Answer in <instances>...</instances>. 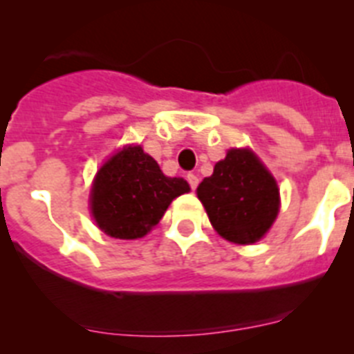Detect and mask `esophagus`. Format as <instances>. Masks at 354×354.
<instances>
[{
  "label": "esophagus",
  "mask_w": 354,
  "mask_h": 354,
  "mask_svg": "<svg viewBox=\"0 0 354 354\" xmlns=\"http://www.w3.org/2000/svg\"><path fill=\"white\" fill-rule=\"evenodd\" d=\"M187 183H189L192 189H196V186H198V177L195 174H187Z\"/></svg>",
  "instance_id": "1"
}]
</instances>
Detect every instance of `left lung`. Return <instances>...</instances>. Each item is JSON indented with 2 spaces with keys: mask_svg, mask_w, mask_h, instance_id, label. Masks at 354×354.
<instances>
[{
  "mask_svg": "<svg viewBox=\"0 0 354 354\" xmlns=\"http://www.w3.org/2000/svg\"><path fill=\"white\" fill-rule=\"evenodd\" d=\"M212 228L234 245H255L280 212V187L250 147H232L196 187Z\"/></svg>",
  "mask_w": 354,
  "mask_h": 354,
  "instance_id": "obj_1",
  "label": "left lung"
}]
</instances>
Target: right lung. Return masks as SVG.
Wrapping results in <instances>:
<instances>
[{"instance_id":"obj_1","label":"right lung","mask_w":354,"mask_h":354,"mask_svg":"<svg viewBox=\"0 0 354 354\" xmlns=\"http://www.w3.org/2000/svg\"><path fill=\"white\" fill-rule=\"evenodd\" d=\"M189 192L187 180L165 175L142 145L127 143L93 175L90 216L106 236L140 239L159 223L177 196Z\"/></svg>"}]
</instances>
